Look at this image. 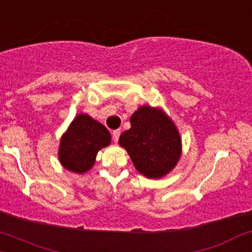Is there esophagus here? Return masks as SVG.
I'll use <instances>...</instances> for the list:
<instances>
[{
  "mask_svg": "<svg viewBox=\"0 0 252 252\" xmlns=\"http://www.w3.org/2000/svg\"><path fill=\"white\" fill-rule=\"evenodd\" d=\"M119 135H121V130H119V129H117V130H113V133H112V139H113V141L118 142Z\"/></svg>",
  "mask_w": 252,
  "mask_h": 252,
  "instance_id": "obj_1",
  "label": "esophagus"
}]
</instances>
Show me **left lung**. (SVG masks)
Here are the masks:
<instances>
[{
	"instance_id": "obj_1",
	"label": "left lung",
	"mask_w": 252,
	"mask_h": 252,
	"mask_svg": "<svg viewBox=\"0 0 252 252\" xmlns=\"http://www.w3.org/2000/svg\"><path fill=\"white\" fill-rule=\"evenodd\" d=\"M131 128L119 137L140 174L159 179L170 173L181 157L176 126L160 108L141 106L130 117Z\"/></svg>"
}]
</instances>
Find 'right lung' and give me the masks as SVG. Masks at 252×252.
I'll return each mask as SVG.
<instances>
[{
    "instance_id": "right-lung-1",
    "label": "right lung",
    "mask_w": 252,
    "mask_h": 252,
    "mask_svg": "<svg viewBox=\"0 0 252 252\" xmlns=\"http://www.w3.org/2000/svg\"><path fill=\"white\" fill-rule=\"evenodd\" d=\"M111 135L105 126L91 116H76L60 140L59 160L67 170L87 173L94 165L97 152L108 146Z\"/></svg>"
}]
</instances>
